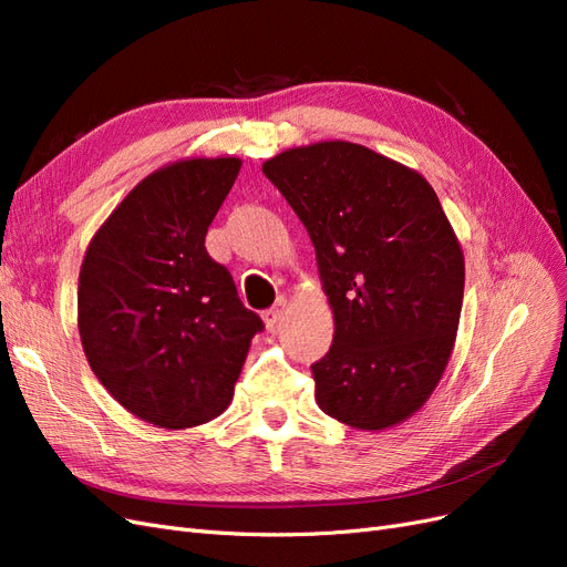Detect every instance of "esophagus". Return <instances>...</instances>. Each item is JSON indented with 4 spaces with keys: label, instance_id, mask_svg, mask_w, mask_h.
Masks as SVG:
<instances>
[{
    "label": "esophagus",
    "instance_id": "esophagus-1",
    "mask_svg": "<svg viewBox=\"0 0 567 567\" xmlns=\"http://www.w3.org/2000/svg\"><path fill=\"white\" fill-rule=\"evenodd\" d=\"M286 315H288V300H286V298H279L277 302H274L271 310H267V312L262 315L265 326H267V329H277V326L284 321Z\"/></svg>",
    "mask_w": 567,
    "mask_h": 567
}]
</instances>
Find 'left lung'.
<instances>
[{
    "instance_id": "1",
    "label": "left lung",
    "mask_w": 567,
    "mask_h": 567,
    "mask_svg": "<svg viewBox=\"0 0 567 567\" xmlns=\"http://www.w3.org/2000/svg\"><path fill=\"white\" fill-rule=\"evenodd\" d=\"M305 225L333 310L312 364L317 404L357 431L414 416L456 342L466 262L435 188L362 144L317 142L265 161Z\"/></svg>"
}]
</instances>
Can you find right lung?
<instances>
[{
    "label": "right lung",
    "mask_w": 567,
    "mask_h": 567,
    "mask_svg": "<svg viewBox=\"0 0 567 567\" xmlns=\"http://www.w3.org/2000/svg\"><path fill=\"white\" fill-rule=\"evenodd\" d=\"M241 158H182L117 203L84 252L78 331L96 379L130 414L167 431L234 400L262 319L238 300L205 234Z\"/></svg>",
    "instance_id": "obj_1"
}]
</instances>
